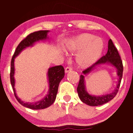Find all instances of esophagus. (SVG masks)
<instances>
[{
	"instance_id": "esophagus-1",
	"label": "esophagus",
	"mask_w": 133,
	"mask_h": 133,
	"mask_svg": "<svg viewBox=\"0 0 133 133\" xmlns=\"http://www.w3.org/2000/svg\"><path fill=\"white\" fill-rule=\"evenodd\" d=\"M72 70V68L71 66H66V68H65V72H68L69 71H71Z\"/></svg>"
}]
</instances>
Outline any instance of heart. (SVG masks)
Returning a JSON list of instances; mask_svg holds the SVG:
<instances>
[{"instance_id":"obj_1","label":"heart","mask_w":133,"mask_h":133,"mask_svg":"<svg viewBox=\"0 0 133 133\" xmlns=\"http://www.w3.org/2000/svg\"><path fill=\"white\" fill-rule=\"evenodd\" d=\"M103 47L102 39L89 33L76 36L68 44V49L70 51H78L82 49L78 54L76 61L78 65L83 68L90 66L97 61L102 53Z\"/></svg>"}]
</instances>
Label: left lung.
<instances>
[{
    "label": "left lung",
    "mask_w": 133,
    "mask_h": 133,
    "mask_svg": "<svg viewBox=\"0 0 133 133\" xmlns=\"http://www.w3.org/2000/svg\"><path fill=\"white\" fill-rule=\"evenodd\" d=\"M110 63L112 66H115L117 68V75L119 76L117 88L112 93L106 94V95L98 96V97L90 95L85 90L84 76L83 75H81V76H80L79 82L77 88L78 95H79V97L82 102H83V103H86L88 105H90V106H99V105L105 104V103L108 102L109 101H110L111 100L113 99L117 95V92L119 91V89L121 83V80L122 78L123 66L121 56L119 55L117 49L114 46L111 39H110L108 41L107 53L105 56H102L101 59L98 60L95 63H94L91 66L88 67L86 70L83 71V73L84 74L88 73L96 66L103 64V63Z\"/></svg>",
    "instance_id": "obj_1"
}]
</instances>
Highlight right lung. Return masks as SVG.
Returning <instances> with one entry per match:
<instances>
[{
  "label": "right lung",
  "mask_w": 133,
  "mask_h": 133,
  "mask_svg": "<svg viewBox=\"0 0 133 133\" xmlns=\"http://www.w3.org/2000/svg\"><path fill=\"white\" fill-rule=\"evenodd\" d=\"M49 32L48 30L38 31L31 33L22 40L16 48L15 52L12 56L11 62V69H10V82L11 84L12 90H13L14 96L17 101L23 107L26 108L32 109V110H41L48 108L54 103L55 101L56 95H57L58 87L60 82L63 79L65 76L64 68L62 65L53 66L49 68L48 71V76L49 81V92L46 97L41 101H38L35 103H26L22 101L19 97H17L16 93V90L14 88V61L15 57L26 47L32 46L36 42L46 39L47 38V32Z\"/></svg>",
  "instance_id": "add662e5"
}]
</instances>
